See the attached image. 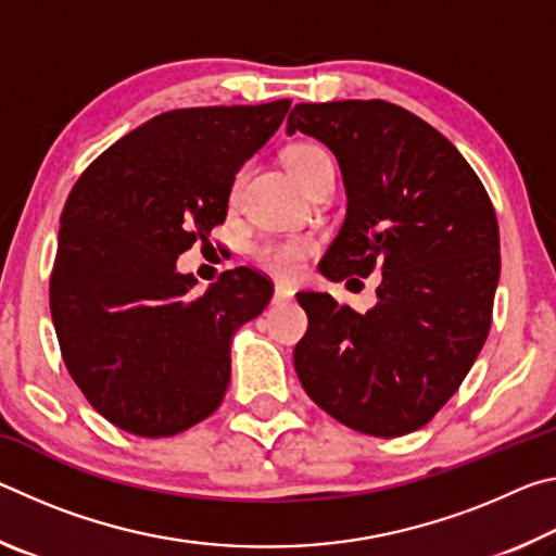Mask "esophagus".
I'll return each mask as SVG.
<instances>
[{"label":"esophagus","mask_w":556,"mask_h":556,"mask_svg":"<svg viewBox=\"0 0 556 556\" xmlns=\"http://www.w3.org/2000/svg\"><path fill=\"white\" fill-rule=\"evenodd\" d=\"M291 299H294V289H289L285 285L275 287V296H271L275 304H287V301H291Z\"/></svg>","instance_id":"obj_1"}]
</instances>
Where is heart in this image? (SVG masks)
Segmentation results:
<instances>
[{"label":"heart","instance_id":"b5f03b06","mask_svg":"<svg viewBox=\"0 0 556 556\" xmlns=\"http://www.w3.org/2000/svg\"><path fill=\"white\" fill-rule=\"evenodd\" d=\"M324 159H328L326 149L312 142L294 144L285 152V164L289 166V172L294 174L296 181H301L308 168L316 166L318 162H324ZM238 188H240V178H235L230 188V199L238 195ZM316 250H318V242L314 235L294 232V235H285V238H271L255 244L252 255H255L257 265L265 267L269 275H275L279 279H296L301 271H304L306 260L312 257Z\"/></svg>","mask_w":556,"mask_h":556}]
</instances>
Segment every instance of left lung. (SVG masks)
Returning a JSON list of instances; mask_svg holds the SVG:
<instances>
[{"label": "left lung", "instance_id": "1", "mask_svg": "<svg viewBox=\"0 0 556 556\" xmlns=\"http://www.w3.org/2000/svg\"><path fill=\"white\" fill-rule=\"evenodd\" d=\"M331 149L345 220L321 260L331 281L380 269L368 314L299 291L308 331L294 368L341 425L402 437L444 407L491 331L501 235L481 178L444 135L384 100L296 105L287 135Z\"/></svg>", "mask_w": 556, "mask_h": 556}]
</instances>
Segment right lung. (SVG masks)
Returning a JSON list of instances; mask_svg holds the SVG:
<instances>
[{
    "label": "right lung",
    "instance_id": "add662e5",
    "mask_svg": "<svg viewBox=\"0 0 556 556\" xmlns=\"http://www.w3.org/2000/svg\"><path fill=\"white\" fill-rule=\"evenodd\" d=\"M289 105L164 112L100 154L65 201L53 328L75 384L129 434L174 437L225 397L232 333L275 287L238 267L195 294L176 260L225 220L235 174Z\"/></svg>",
    "mask_w": 556,
    "mask_h": 556
}]
</instances>
